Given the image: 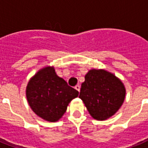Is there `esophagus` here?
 <instances>
[{"label": "esophagus", "mask_w": 148, "mask_h": 148, "mask_svg": "<svg viewBox=\"0 0 148 148\" xmlns=\"http://www.w3.org/2000/svg\"><path fill=\"white\" fill-rule=\"evenodd\" d=\"M75 89L77 90V91H79H79H80V86H79V85H76V86H75Z\"/></svg>", "instance_id": "1"}]
</instances>
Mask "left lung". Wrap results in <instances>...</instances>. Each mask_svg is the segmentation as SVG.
Returning a JSON list of instances; mask_svg holds the SVG:
<instances>
[{
    "label": "left lung",
    "mask_w": 148,
    "mask_h": 148,
    "mask_svg": "<svg viewBox=\"0 0 148 148\" xmlns=\"http://www.w3.org/2000/svg\"><path fill=\"white\" fill-rule=\"evenodd\" d=\"M125 94V87L121 79L104 69H93L85 75L79 97L92 117L104 121L121 108Z\"/></svg>",
    "instance_id": "obj_1"
}]
</instances>
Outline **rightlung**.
Instances as JSON below:
<instances>
[{
    "label": "right lung",
    "instance_id": "add662e5",
    "mask_svg": "<svg viewBox=\"0 0 148 148\" xmlns=\"http://www.w3.org/2000/svg\"><path fill=\"white\" fill-rule=\"evenodd\" d=\"M79 96L77 90L56 75L54 67L40 69L27 83L26 97L36 115L49 122L63 116L71 100Z\"/></svg>",
    "mask_w": 148,
    "mask_h": 148
}]
</instances>
